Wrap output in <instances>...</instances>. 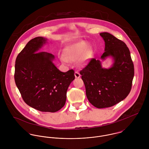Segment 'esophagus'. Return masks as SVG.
<instances>
[{"mask_svg": "<svg viewBox=\"0 0 149 149\" xmlns=\"http://www.w3.org/2000/svg\"><path fill=\"white\" fill-rule=\"evenodd\" d=\"M74 76H75V77H76V78H80V74L79 72H77V71L75 72V73H74Z\"/></svg>", "mask_w": 149, "mask_h": 149, "instance_id": "obj_1", "label": "esophagus"}]
</instances>
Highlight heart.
Returning <instances> with one entry per match:
<instances>
[{
	"label": "heart",
	"mask_w": 149,
	"mask_h": 149,
	"mask_svg": "<svg viewBox=\"0 0 149 149\" xmlns=\"http://www.w3.org/2000/svg\"><path fill=\"white\" fill-rule=\"evenodd\" d=\"M92 47L84 40L70 43L65 47L63 50V57L61 60L64 63L77 61L81 65L88 61L93 56Z\"/></svg>",
	"instance_id": "b5f03b06"
}]
</instances>
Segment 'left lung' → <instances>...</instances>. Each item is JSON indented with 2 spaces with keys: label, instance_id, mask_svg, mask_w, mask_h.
<instances>
[{
  "label": "left lung",
  "instance_id": "left-lung-1",
  "mask_svg": "<svg viewBox=\"0 0 149 149\" xmlns=\"http://www.w3.org/2000/svg\"><path fill=\"white\" fill-rule=\"evenodd\" d=\"M105 42V52L100 59L111 57L112 66L103 68L101 61L91 59L80 72L89 102L97 108L113 106L129 94L134 76V68L126 43L113 35L100 34Z\"/></svg>",
  "mask_w": 149,
  "mask_h": 149
}]
</instances>
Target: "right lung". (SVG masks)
I'll use <instances>...</instances> for the list:
<instances>
[{
  "label": "right lung",
  "mask_w": 149,
  "mask_h": 149,
  "mask_svg": "<svg viewBox=\"0 0 149 149\" xmlns=\"http://www.w3.org/2000/svg\"><path fill=\"white\" fill-rule=\"evenodd\" d=\"M47 38L31 40L18 55L14 79L24 102L42 112H55L64 106L66 92L74 79L73 69L61 72L53 64L54 56L40 52Z\"/></svg>",
  "instance_id": "add662e5"
}]
</instances>
